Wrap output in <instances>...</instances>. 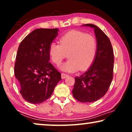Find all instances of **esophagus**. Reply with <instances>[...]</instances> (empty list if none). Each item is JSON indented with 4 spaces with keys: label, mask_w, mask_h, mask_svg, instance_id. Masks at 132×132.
Masks as SVG:
<instances>
[{
    "label": "esophagus",
    "mask_w": 132,
    "mask_h": 132,
    "mask_svg": "<svg viewBox=\"0 0 132 132\" xmlns=\"http://www.w3.org/2000/svg\"><path fill=\"white\" fill-rule=\"evenodd\" d=\"M68 76V75H67V74H65L64 73L61 74V77H62V79H63L67 78Z\"/></svg>",
    "instance_id": "esophagus-1"
}]
</instances>
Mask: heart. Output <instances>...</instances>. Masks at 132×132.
<instances>
[{"instance_id":"obj_1","label":"heart","mask_w":132,"mask_h":132,"mask_svg":"<svg viewBox=\"0 0 132 132\" xmlns=\"http://www.w3.org/2000/svg\"><path fill=\"white\" fill-rule=\"evenodd\" d=\"M59 44L52 43L48 47L50 59L56 65H61L67 56L70 59L61 67L62 71L73 73L89 68L97 55V43L93 36L73 30L59 38Z\"/></svg>"}]
</instances>
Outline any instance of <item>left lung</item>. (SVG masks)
I'll use <instances>...</instances> for the list:
<instances>
[{"instance_id":"obj_1","label":"left lung","mask_w":132,"mask_h":132,"mask_svg":"<svg viewBox=\"0 0 132 132\" xmlns=\"http://www.w3.org/2000/svg\"><path fill=\"white\" fill-rule=\"evenodd\" d=\"M84 26L94 28L97 43V55L92 65L83 75L75 77L73 97L82 103L94 102L107 93L113 79L114 57L108 36L93 24Z\"/></svg>"}]
</instances>
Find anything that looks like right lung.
<instances>
[{
	"label": "right lung",
	"mask_w": 132,
	"mask_h": 132,
	"mask_svg": "<svg viewBox=\"0 0 132 132\" xmlns=\"http://www.w3.org/2000/svg\"><path fill=\"white\" fill-rule=\"evenodd\" d=\"M59 29H37L23 39L16 56L14 75L21 95L33 104L44 102L51 96L61 80V75L49 62L48 47Z\"/></svg>",
	"instance_id": "1"
}]
</instances>
